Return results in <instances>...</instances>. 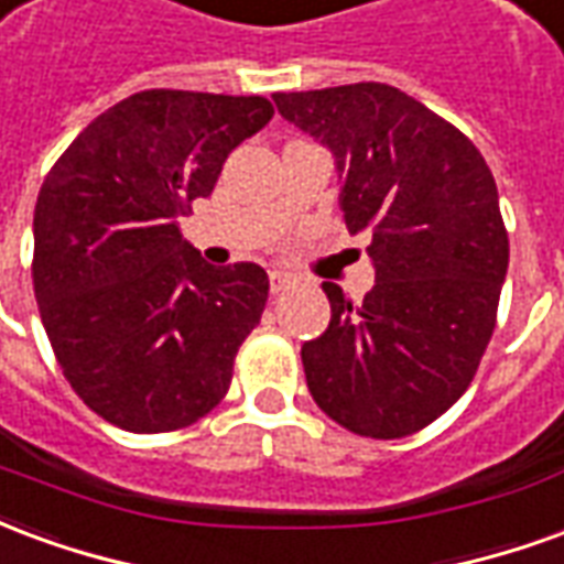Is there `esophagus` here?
<instances>
[{"mask_svg":"<svg viewBox=\"0 0 564 564\" xmlns=\"http://www.w3.org/2000/svg\"><path fill=\"white\" fill-rule=\"evenodd\" d=\"M293 283H295L293 274H286V271H269L271 293H283V290H290Z\"/></svg>","mask_w":564,"mask_h":564,"instance_id":"obj_1","label":"esophagus"}]
</instances>
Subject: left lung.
<instances>
[{
  "mask_svg": "<svg viewBox=\"0 0 564 564\" xmlns=\"http://www.w3.org/2000/svg\"><path fill=\"white\" fill-rule=\"evenodd\" d=\"M271 99L329 150L344 223L371 235L362 305L323 283L332 319L302 344L307 390L356 435H414L468 390L496 329L508 274L496 177L459 129L390 84Z\"/></svg>",
  "mask_w": 564,
  "mask_h": 564,
  "instance_id": "left-lung-1",
  "label": "left lung"
}]
</instances>
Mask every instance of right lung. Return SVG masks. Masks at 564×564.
I'll list each match as a JSON object with an SVG mask.
<instances>
[{
  "label": "right lung",
  "instance_id": "obj_1",
  "mask_svg": "<svg viewBox=\"0 0 564 564\" xmlns=\"http://www.w3.org/2000/svg\"><path fill=\"white\" fill-rule=\"evenodd\" d=\"M274 115L262 96L144 90L93 120L44 177L32 283L63 375L127 432L220 402L269 299L257 262L208 265L177 217Z\"/></svg>",
  "mask_w": 564,
  "mask_h": 564
}]
</instances>
